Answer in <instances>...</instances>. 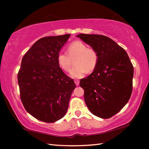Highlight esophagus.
Instances as JSON below:
<instances>
[{
  "label": "esophagus",
  "instance_id": "obj_1",
  "mask_svg": "<svg viewBox=\"0 0 149 149\" xmlns=\"http://www.w3.org/2000/svg\"><path fill=\"white\" fill-rule=\"evenodd\" d=\"M74 82H75V85H77V86H78V85H79V80L75 79V80L74 81Z\"/></svg>",
  "mask_w": 149,
  "mask_h": 149
}]
</instances>
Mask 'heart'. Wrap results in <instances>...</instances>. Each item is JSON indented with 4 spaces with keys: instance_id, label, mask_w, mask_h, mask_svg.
I'll return each instance as SVG.
<instances>
[{
    "instance_id": "1",
    "label": "heart",
    "mask_w": 149,
    "mask_h": 149,
    "mask_svg": "<svg viewBox=\"0 0 149 149\" xmlns=\"http://www.w3.org/2000/svg\"><path fill=\"white\" fill-rule=\"evenodd\" d=\"M74 60L75 65L70 70L72 77L81 78L85 72H91L95 69L98 62V54L96 50L81 41H75L67 48V53L60 52L57 55V62L65 72H68Z\"/></svg>"
}]
</instances>
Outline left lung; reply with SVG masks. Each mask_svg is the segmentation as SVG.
<instances>
[{"mask_svg": "<svg viewBox=\"0 0 149 149\" xmlns=\"http://www.w3.org/2000/svg\"><path fill=\"white\" fill-rule=\"evenodd\" d=\"M97 51L98 62L94 71L80 80L84 99L90 112L107 119L127 104L132 93L133 66L127 52L104 35H77Z\"/></svg>", "mask_w": 149, "mask_h": 149, "instance_id": "8db88e82", "label": "left lung"}]
</instances>
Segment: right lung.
Returning a JSON list of instances; mask_svg holds the SVG:
<instances>
[{
  "label": "right lung",
  "instance_id": "1",
  "mask_svg": "<svg viewBox=\"0 0 149 149\" xmlns=\"http://www.w3.org/2000/svg\"><path fill=\"white\" fill-rule=\"evenodd\" d=\"M70 37H42L22 58L17 74L20 99L27 112L42 122L52 123L64 116L76 87L57 62V55Z\"/></svg>",
  "mask_w": 149,
  "mask_h": 149
}]
</instances>
